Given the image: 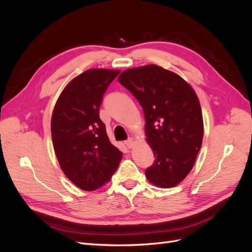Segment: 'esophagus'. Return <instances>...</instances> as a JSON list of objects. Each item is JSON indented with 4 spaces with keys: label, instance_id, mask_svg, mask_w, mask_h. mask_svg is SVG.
Wrapping results in <instances>:
<instances>
[{
    "label": "esophagus",
    "instance_id": "esophagus-1",
    "mask_svg": "<svg viewBox=\"0 0 252 252\" xmlns=\"http://www.w3.org/2000/svg\"><path fill=\"white\" fill-rule=\"evenodd\" d=\"M125 145L128 147V148H132L134 146V142H133V139L130 138L128 139L127 141H125Z\"/></svg>",
    "mask_w": 252,
    "mask_h": 252
}]
</instances>
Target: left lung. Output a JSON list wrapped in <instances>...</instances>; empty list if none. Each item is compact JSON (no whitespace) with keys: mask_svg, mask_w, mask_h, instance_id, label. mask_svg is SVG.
Here are the masks:
<instances>
[{"mask_svg":"<svg viewBox=\"0 0 252 252\" xmlns=\"http://www.w3.org/2000/svg\"><path fill=\"white\" fill-rule=\"evenodd\" d=\"M118 80L144 111L145 134L156 158L145 171L147 180L161 188L179 185L191 171L203 142L195 91L179 74L154 64L126 69Z\"/></svg>","mask_w":252,"mask_h":252,"instance_id":"8db88e82","label":"left lung"}]
</instances>
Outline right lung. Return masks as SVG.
Returning <instances> with one entry per match:
<instances>
[{
	"mask_svg": "<svg viewBox=\"0 0 252 252\" xmlns=\"http://www.w3.org/2000/svg\"><path fill=\"white\" fill-rule=\"evenodd\" d=\"M120 72L95 68L81 73L67 84L52 111V144L61 169L86 191L109 182L122 159L98 113L106 89Z\"/></svg>",
	"mask_w": 252,
	"mask_h": 252,
	"instance_id": "add662e5",
	"label": "right lung"
}]
</instances>
